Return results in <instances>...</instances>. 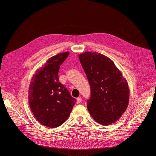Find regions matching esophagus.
Listing matches in <instances>:
<instances>
[{
  "label": "esophagus",
  "mask_w": 156,
  "mask_h": 156,
  "mask_svg": "<svg viewBox=\"0 0 156 156\" xmlns=\"http://www.w3.org/2000/svg\"><path fill=\"white\" fill-rule=\"evenodd\" d=\"M81 101H82V99H81V97L77 98V99H76V104H80L81 102Z\"/></svg>",
  "instance_id": "34e87169"
}]
</instances>
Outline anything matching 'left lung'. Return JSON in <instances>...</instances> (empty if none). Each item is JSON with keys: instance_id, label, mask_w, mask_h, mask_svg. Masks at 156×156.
Returning a JSON list of instances; mask_svg holds the SVG:
<instances>
[{"instance_id": "obj_1", "label": "left lung", "mask_w": 156, "mask_h": 156, "mask_svg": "<svg viewBox=\"0 0 156 156\" xmlns=\"http://www.w3.org/2000/svg\"><path fill=\"white\" fill-rule=\"evenodd\" d=\"M91 88L87 108L93 119L107 126L126 111L129 98L126 80L108 57L96 52L78 55Z\"/></svg>"}]
</instances>
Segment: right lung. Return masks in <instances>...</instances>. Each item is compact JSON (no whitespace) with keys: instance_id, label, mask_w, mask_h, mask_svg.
Masks as SVG:
<instances>
[{"instance_id":"1","label":"right lung","mask_w":156,"mask_h":156,"mask_svg":"<svg viewBox=\"0 0 156 156\" xmlns=\"http://www.w3.org/2000/svg\"><path fill=\"white\" fill-rule=\"evenodd\" d=\"M69 52L57 54L37 69L28 90V103L35 118L42 125L56 128L68 118L76 103L68 90L60 83V66Z\"/></svg>"}]
</instances>
